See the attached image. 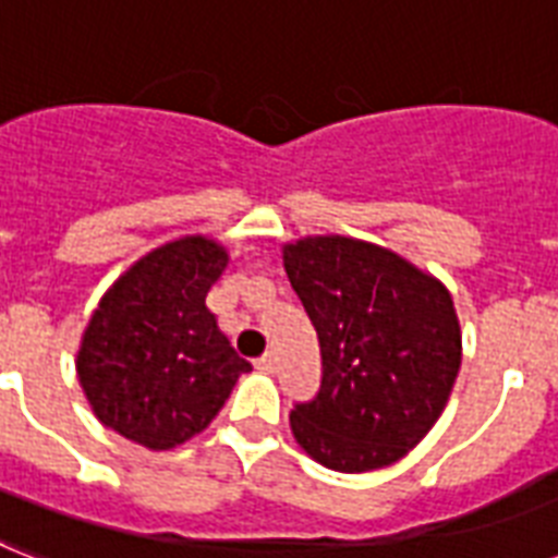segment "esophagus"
I'll return each instance as SVG.
<instances>
[{"instance_id": "34e87169", "label": "esophagus", "mask_w": 558, "mask_h": 558, "mask_svg": "<svg viewBox=\"0 0 558 558\" xmlns=\"http://www.w3.org/2000/svg\"><path fill=\"white\" fill-rule=\"evenodd\" d=\"M257 369H260V373H275V369H278V355H275V352H266V355L257 361Z\"/></svg>"}]
</instances>
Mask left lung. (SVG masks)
I'll return each instance as SVG.
<instances>
[{
    "mask_svg": "<svg viewBox=\"0 0 558 558\" xmlns=\"http://www.w3.org/2000/svg\"><path fill=\"white\" fill-rule=\"evenodd\" d=\"M283 269L320 343L318 396L289 415L306 456L338 473L396 464L427 436L461 366L450 289L378 243L310 234Z\"/></svg>",
    "mask_w": 558,
    "mask_h": 558,
    "instance_id": "8db88e82",
    "label": "left lung"
}]
</instances>
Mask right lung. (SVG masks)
Returning a JSON list of instances; mask_svg holds the SVG:
<instances>
[{
  "label": "right lung",
  "mask_w": 558,
  "mask_h": 558,
  "mask_svg": "<svg viewBox=\"0 0 558 558\" xmlns=\"http://www.w3.org/2000/svg\"><path fill=\"white\" fill-rule=\"evenodd\" d=\"M226 266L223 243L183 234L134 260L99 298L76 378L102 427L160 452L215 421L252 369L206 306Z\"/></svg>",
  "instance_id": "obj_1"
}]
</instances>
